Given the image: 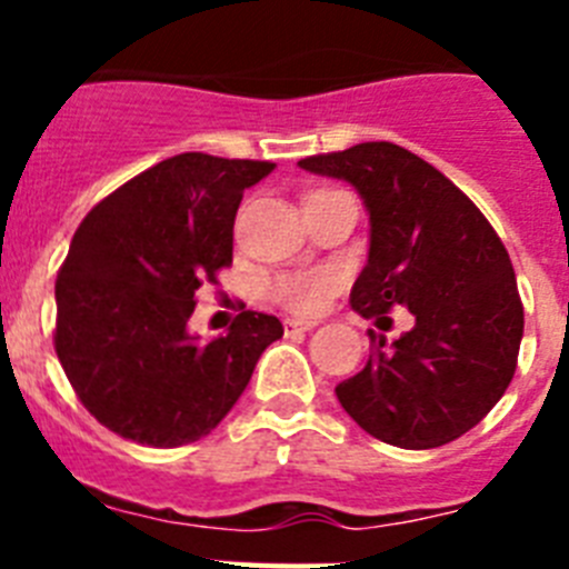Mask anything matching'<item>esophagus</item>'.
Instances as JSON below:
<instances>
[{
  "label": "esophagus",
  "instance_id": "obj_1",
  "mask_svg": "<svg viewBox=\"0 0 569 569\" xmlns=\"http://www.w3.org/2000/svg\"><path fill=\"white\" fill-rule=\"evenodd\" d=\"M313 328H316V321H301V319L284 321V330H288V333H310Z\"/></svg>",
  "mask_w": 569,
  "mask_h": 569
}]
</instances>
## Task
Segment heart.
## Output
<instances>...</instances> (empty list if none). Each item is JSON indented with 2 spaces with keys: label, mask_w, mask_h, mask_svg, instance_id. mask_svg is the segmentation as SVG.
<instances>
[{
  "label": "heart",
  "mask_w": 569,
  "mask_h": 569,
  "mask_svg": "<svg viewBox=\"0 0 569 569\" xmlns=\"http://www.w3.org/2000/svg\"><path fill=\"white\" fill-rule=\"evenodd\" d=\"M339 279L333 270H301V273H281L270 284V296L281 308L293 313H316L333 293Z\"/></svg>",
  "instance_id": "obj_1"
}]
</instances>
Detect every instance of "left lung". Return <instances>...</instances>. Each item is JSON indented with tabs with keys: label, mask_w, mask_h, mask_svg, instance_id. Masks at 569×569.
<instances>
[{
	"label": "left lung",
	"mask_w": 569,
	"mask_h": 569,
	"mask_svg": "<svg viewBox=\"0 0 569 569\" xmlns=\"http://www.w3.org/2000/svg\"><path fill=\"white\" fill-rule=\"evenodd\" d=\"M299 168L350 182L370 213V253L350 290L356 313L390 321L407 308L416 319L393 345L370 336L365 370L336 387L341 407L405 450L465 436L510 387L525 333L499 233L441 170L393 142L308 156Z\"/></svg>",
	"instance_id": "8db88e82"
}]
</instances>
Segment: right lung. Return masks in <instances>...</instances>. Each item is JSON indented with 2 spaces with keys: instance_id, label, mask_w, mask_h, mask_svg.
<instances>
[{
  "instance_id": "obj_1",
  "label": "right lung",
  "mask_w": 569,
  "mask_h": 569,
  "mask_svg": "<svg viewBox=\"0 0 569 569\" xmlns=\"http://www.w3.org/2000/svg\"><path fill=\"white\" fill-rule=\"evenodd\" d=\"M273 162L179 153L82 219L57 276V356L88 413L122 439L182 447L244 393L276 316L241 310L228 336L188 330L196 290L233 261L244 190Z\"/></svg>"
}]
</instances>
